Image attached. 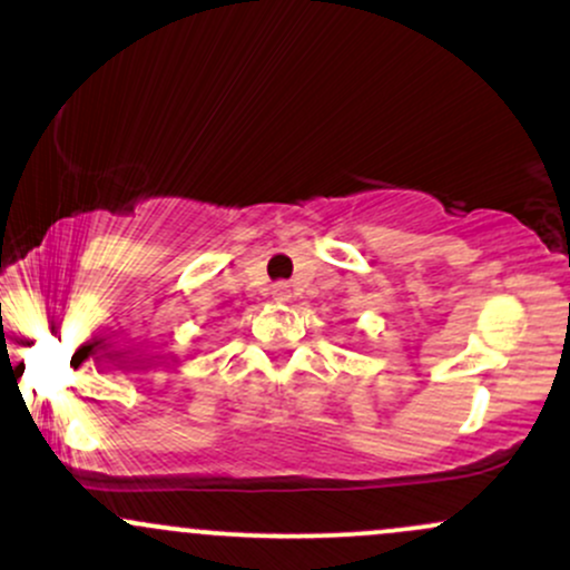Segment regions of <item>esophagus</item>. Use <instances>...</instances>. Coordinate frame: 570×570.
<instances>
[{
    "mask_svg": "<svg viewBox=\"0 0 570 570\" xmlns=\"http://www.w3.org/2000/svg\"><path fill=\"white\" fill-rule=\"evenodd\" d=\"M273 299H276V303H289V299H292L289 284H276V286H273Z\"/></svg>",
    "mask_w": 570,
    "mask_h": 570,
    "instance_id": "esophagus-1",
    "label": "esophagus"
}]
</instances>
